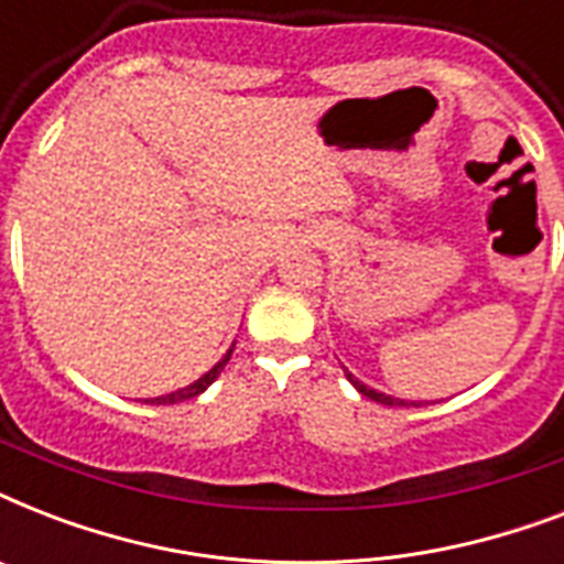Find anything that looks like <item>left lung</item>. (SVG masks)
Instances as JSON below:
<instances>
[{
	"label": "left lung",
	"instance_id": "1",
	"mask_svg": "<svg viewBox=\"0 0 564 564\" xmlns=\"http://www.w3.org/2000/svg\"><path fill=\"white\" fill-rule=\"evenodd\" d=\"M345 375H348V371H345ZM348 380H351V383L357 386V389H360L362 394H366V398H371V401L386 403V406H394V398H392V394L377 392V389H371V386H366V383H362V380H357V377H354V375H348ZM398 403H403V401H398Z\"/></svg>",
	"mask_w": 564,
	"mask_h": 564
}]
</instances>
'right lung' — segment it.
<instances>
[{"instance_id":"add662e5","label":"right lung","mask_w":564,"mask_h":564,"mask_svg":"<svg viewBox=\"0 0 564 564\" xmlns=\"http://www.w3.org/2000/svg\"><path fill=\"white\" fill-rule=\"evenodd\" d=\"M230 351H234V348H230ZM230 351L225 354V357H221V360L216 362V366H213V369L207 371V375L198 377L195 383H189L187 389H178V392H172V394H161V398H149V401H145V403H178V401H187V398H195V394H202L204 389H207V386H210L213 380L219 377V371L225 369V362L230 360Z\"/></svg>"}]
</instances>
